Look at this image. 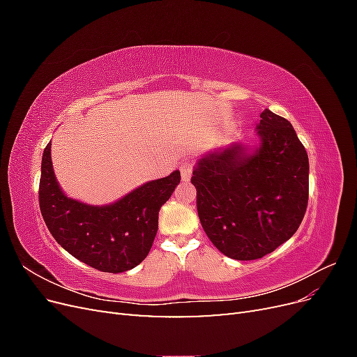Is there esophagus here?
Returning <instances> with one entry per match:
<instances>
[{"label": "esophagus", "instance_id": "34e87169", "mask_svg": "<svg viewBox=\"0 0 357 357\" xmlns=\"http://www.w3.org/2000/svg\"><path fill=\"white\" fill-rule=\"evenodd\" d=\"M180 172H181V180L183 181H189L192 176V164L190 162H185V164L180 165Z\"/></svg>", "mask_w": 357, "mask_h": 357}]
</instances>
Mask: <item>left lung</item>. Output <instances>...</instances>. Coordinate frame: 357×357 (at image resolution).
<instances>
[{
    "instance_id": "8db88e82",
    "label": "left lung",
    "mask_w": 357,
    "mask_h": 357,
    "mask_svg": "<svg viewBox=\"0 0 357 357\" xmlns=\"http://www.w3.org/2000/svg\"><path fill=\"white\" fill-rule=\"evenodd\" d=\"M259 146L241 144L198 160L190 178L210 241L228 257L253 261L294 235L308 204V155L284 117L265 109Z\"/></svg>"
}]
</instances>
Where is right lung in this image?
<instances>
[{"instance_id": "add662e5", "label": "right lung", "mask_w": 357, "mask_h": 357, "mask_svg": "<svg viewBox=\"0 0 357 357\" xmlns=\"http://www.w3.org/2000/svg\"><path fill=\"white\" fill-rule=\"evenodd\" d=\"M49 143L41 159L40 211L61 247L102 273L142 264L158 232V215L180 183V171L149 181L110 205L95 207L66 197L53 172Z\"/></svg>"}]
</instances>
